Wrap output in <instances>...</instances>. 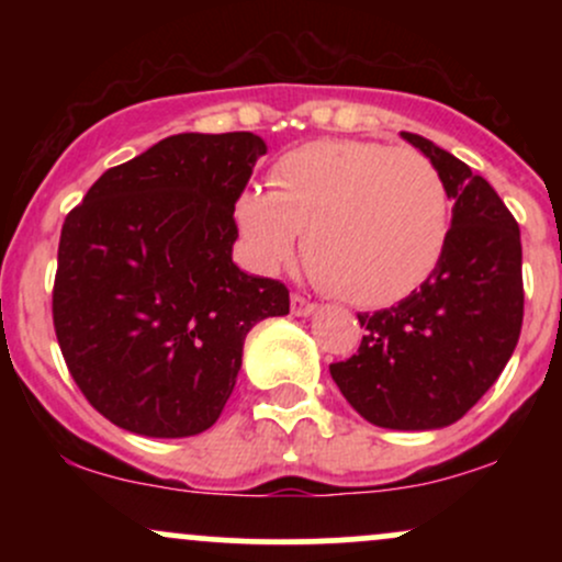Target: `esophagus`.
I'll use <instances>...</instances> for the list:
<instances>
[{
	"label": "esophagus",
	"mask_w": 562,
	"mask_h": 562,
	"mask_svg": "<svg viewBox=\"0 0 562 562\" xmlns=\"http://www.w3.org/2000/svg\"><path fill=\"white\" fill-rule=\"evenodd\" d=\"M290 308H293L295 317H308V314L317 312V303L306 301V299H303V295L293 293V295H290Z\"/></svg>",
	"instance_id": "34e87169"
}]
</instances>
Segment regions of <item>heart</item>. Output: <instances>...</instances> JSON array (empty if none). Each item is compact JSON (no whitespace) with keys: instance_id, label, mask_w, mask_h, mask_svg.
I'll return each mask as SVG.
<instances>
[{"instance_id":"b5f03b06","label":"heart","mask_w":562,"mask_h":562,"mask_svg":"<svg viewBox=\"0 0 562 562\" xmlns=\"http://www.w3.org/2000/svg\"><path fill=\"white\" fill-rule=\"evenodd\" d=\"M272 190H245L237 224L263 272L303 256L335 295L385 306L428 280L449 237V195L423 153L322 139L277 160Z\"/></svg>"}]
</instances>
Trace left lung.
Segmentation results:
<instances>
[{
    "instance_id": "left-lung-1",
    "label": "left lung",
    "mask_w": 562,
    "mask_h": 562,
    "mask_svg": "<svg viewBox=\"0 0 562 562\" xmlns=\"http://www.w3.org/2000/svg\"><path fill=\"white\" fill-rule=\"evenodd\" d=\"M454 200L441 261L396 306L359 314V351L330 364L346 402L391 430L457 423L502 375L524 325L520 229L494 187L420 134L402 132Z\"/></svg>"
}]
</instances>
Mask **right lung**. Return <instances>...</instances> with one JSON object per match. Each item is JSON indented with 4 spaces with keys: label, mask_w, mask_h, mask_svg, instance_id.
Listing matches in <instances>:
<instances>
[{
    "label": "right lung",
    "mask_w": 562,
    "mask_h": 562,
    "mask_svg": "<svg viewBox=\"0 0 562 562\" xmlns=\"http://www.w3.org/2000/svg\"><path fill=\"white\" fill-rule=\"evenodd\" d=\"M267 142L173 134L113 166L66 216L57 344L87 402L128 434L184 438L218 420L256 322L288 288L232 261L235 203Z\"/></svg>",
    "instance_id": "right-lung-1"
}]
</instances>
